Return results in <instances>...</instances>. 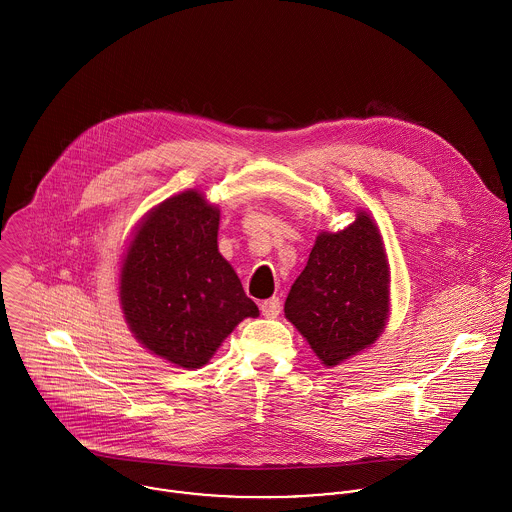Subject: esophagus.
Listing matches in <instances>:
<instances>
[{
    "label": "esophagus",
    "instance_id": "1",
    "mask_svg": "<svg viewBox=\"0 0 512 512\" xmlns=\"http://www.w3.org/2000/svg\"><path fill=\"white\" fill-rule=\"evenodd\" d=\"M260 311H262V315L268 317V319L278 317L280 311H282V301H280V297H272V299L262 301V303H260Z\"/></svg>",
    "mask_w": 512,
    "mask_h": 512
}]
</instances>
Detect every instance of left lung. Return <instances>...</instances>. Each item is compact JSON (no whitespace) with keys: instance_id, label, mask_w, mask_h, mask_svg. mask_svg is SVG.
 <instances>
[{"instance_id":"left-lung-1","label":"left lung","mask_w":512,"mask_h":512,"mask_svg":"<svg viewBox=\"0 0 512 512\" xmlns=\"http://www.w3.org/2000/svg\"><path fill=\"white\" fill-rule=\"evenodd\" d=\"M284 311L325 366L376 341L388 315V262L366 213L343 232L317 236Z\"/></svg>"}]
</instances>
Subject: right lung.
I'll use <instances>...</instances> for the list:
<instances>
[{"mask_svg":"<svg viewBox=\"0 0 512 512\" xmlns=\"http://www.w3.org/2000/svg\"><path fill=\"white\" fill-rule=\"evenodd\" d=\"M217 234L219 209L185 191L142 222L122 266L120 299L132 333L183 368L207 365L244 317H258L220 256Z\"/></svg>","mask_w":512,"mask_h":512,"instance_id":"add662e5","label":"right lung"}]
</instances>
